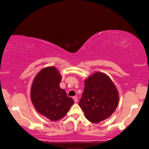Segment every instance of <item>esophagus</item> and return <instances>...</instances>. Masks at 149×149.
Masks as SVG:
<instances>
[{"label":"esophagus","instance_id":"esophagus-1","mask_svg":"<svg viewBox=\"0 0 149 149\" xmlns=\"http://www.w3.org/2000/svg\"><path fill=\"white\" fill-rule=\"evenodd\" d=\"M73 99H74V102H77V100H78V99H77V97H73Z\"/></svg>","mask_w":149,"mask_h":149}]
</instances>
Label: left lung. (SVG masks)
Here are the masks:
<instances>
[{
    "mask_svg": "<svg viewBox=\"0 0 149 149\" xmlns=\"http://www.w3.org/2000/svg\"><path fill=\"white\" fill-rule=\"evenodd\" d=\"M118 101V92L110 78L102 73L97 72L85 81L84 91L79 105L87 119L97 123L112 114Z\"/></svg>",
    "mask_w": 149,
    "mask_h": 149,
    "instance_id": "obj_1",
    "label": "left lung"
}]
</instances>
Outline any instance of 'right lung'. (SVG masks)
<instances>
[{"label": "right lung", "instance_id": "right-lung-1", "mask_svg": "<svg viewBox=\"0 0 149 149\" xmlns=\"http://www.w3.org/2000/svg\"><path fill=\"white\" fill-rule=\"evenodd\" d=\"M62 77L54 67H47L40 71L33 80L31 99L37 112L51 121L64 116L74 103L60 87Z\"/></svg>", "mask_w": 149, "mask_h": 149}]
</instances>
